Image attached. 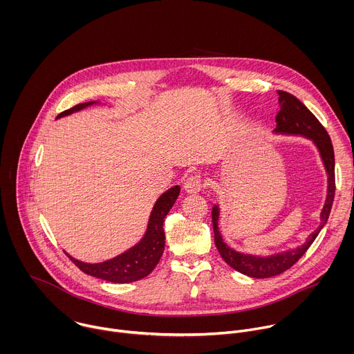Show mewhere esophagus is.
I'll return each mask as SVG.
<instances>
[{
    "label": "esophagus",
    "mask_w": 354,
    "mask_h": 354,
    "mask_svg": "<svg viewBox=\"0 0 354 354\" xmlns=\"http://www.w3.org/2000/svg\"><path fill=\"white\" fill-rule=\"evenodd\" d=\"M205 183L203 180H201L200 176H196V175H192L189 176L186 180H185V190L187 193H196V192H200L201 189H203Z\"/></svg>",
    "instance_id": "esophagus-1"
}]
</instances>
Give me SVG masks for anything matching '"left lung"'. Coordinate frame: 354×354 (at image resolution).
<instances>
[{"instance_id": "1", "label": "left lung", "mask_w": 354, "mask_h": 354, "mask_svg": "<svg viewBox=\"0 0 354 354\" xmlns=\"http://www.w3.org/2000/svg\"><path fill=\"white\" fill-rule=\"evenodd\" d=\"M279 93V106L280 112L276 116V131L287 133V134H301L314 140L317 144L321 157L324 160L326 172H328V196L325 206L321 213V225L310 235V239L297 249L284 252V254L273 255L269 258H259V257H250L243 255L239 252H235L230 246H227L223 242L221 234L218 232L217 221H218V209L214 207L212 212V221H213V231H214V243L217 246V250L220 252L221 258L227 265H230L236 272L257 277V279H265L277 276L286 270H288L294 263L299 261V258L306 254L311 243L318 236L322 227L326 224L333 197H335V154H333V145L330 141V137L325 127L321 124V122L313 115V112L298 100L295 96L284 92L277 91Z\"/></svg>"}]
</instances>
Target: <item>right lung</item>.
I'll return each instance as SVG.
<instances>
[{"label":"right lung","instance_id":"add662e5","mask_svg":"<svg viewBox=\"0 0 354 354\" xmlns=\"http://www.w3.org/2000/svg\"><path fill=\"white\" fill-rule=\"evenodd\" d=\"M92 102L78 104L64 112H62L57 118L70 115L75 111H80ZM179 186H175L165 192L156 203L153 213H151L149 223L147 232L140 243L129 249L124 254L119 255L115 259L102 262V263H84L80 261H75L74 258L68 257L71 262L84 273L102 279L111 283H131L137 281L145 276H148L151 272L154 270L157 263L160 262L164 245H165V234H164V220L174 206L175 200L179 194Z\"/></svg>","mask_w":354,"mask_h":354}]
</instances>
